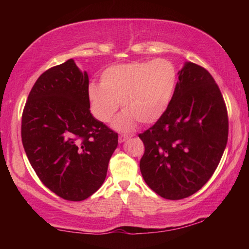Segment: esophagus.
Returning a JSON list of instances; mask_svg holds the SVG:
<instances>
[{
    "label": "esophagus",
    "instance_id": "esophagus-1",
    "mask_svg": "<svg viewBox=\"0 0 249 249\" xmlns=\"http://www.w3.org/2000/svg\"><path fill=\"white\" fill-rule=\"evenodd\" d=\"M129 137L130 136H128V135H120L119 136V142H121V143H122V142H124L126 139H128Z\"/></svg>",
    "mask_w": 249,
    "mask_h": 249
}]
</instances>
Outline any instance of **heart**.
Wrapping results in <instances>:
<instances>
[{
	"label": "heart",
	"mask_w": 249,
	"mask_h": 249,
	"mask_svg": "<svg viewBox=\"0 0 249 249\" xmlns=\"http://www.w3.org/2000/svg\"><path fill=\"white\" fill-rule=\"evenodd\" d=\"M177 82V68L167 59L113 65L103 71L100 84H89V106L95 118L109 123L121 103L124 111L114 125L128 130L138 121L151 124L160 120L171 103Z\"/></svg>",
	"instance_id": "1"
}]
</instances>
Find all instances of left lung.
Returning <instances> with one entry per match:
<instances>
[{
  "label": "left lung",
  "mask_w": 249,
  "mask_h": 249,
  "mask_svg": "<svg viewBox=\"0 0 249 249\" xmlns=\"http://www.w3.org/2000/svg\"><path fill=\"white\" fill-rule=\"evenodd\" d=\"M228 133V111L217 83L204 67L186 63L165 114L139 135L145 183L169 200L197 193L217 168Z\"/></svg>",
  "instance_id": "8db88e82"
}]
</instances>
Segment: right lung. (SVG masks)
I'll return each instance as SVG.
<instances>
[{
    "label": "right lung",
    "mask_w": 249,
    "mask_h": 249,
    "mask_svg": "<svg viewBox=\"0 0 249 249\" xmlns=\"http://www.w3.org/2000/svg\"><path fill=\"white\" fill-rule=\"evenodd\" d=\"M89 76L73 60L37 79L21 119L25 154L47 188L68 201H82L102 186L118 134L89 111Z\"/></svg>",
    "instance_id": "right-lung-1"
}]
</instances>
